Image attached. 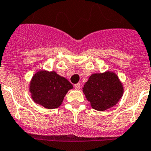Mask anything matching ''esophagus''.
<instances>
[{"mask_svg": "<svg viewBox=\"0 0 151 151\" xmlns=\"http://www.w3.org/2000/svg\"><path fill=\"white\" fill-rule=\"evenodd\" d=\"M74 88H75L76 90H79V89L81 88V83H76V84L74 85Z\"/></svg>", "mask_w": 151, "mask_h": 151, "instance_id": "1", "label": "esophagus"}]
</instances>
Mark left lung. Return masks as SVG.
<instances>
[{"instance_id": "8db88e82", "label": "left lung", "mask_w": 151, "mask_h": 151, "mask_svg": "<svg viewBox=\"0 0 151 151\" xmlns=\"http://www.w3.org/2000/svg\"><path fill=\"white\" fill-rule=\"evenodd\" d=\"M92 108L104 111L117 104L123 95V86L115 73L106 71L92 74L83 88Z\"/></svg>"}]
</instances>
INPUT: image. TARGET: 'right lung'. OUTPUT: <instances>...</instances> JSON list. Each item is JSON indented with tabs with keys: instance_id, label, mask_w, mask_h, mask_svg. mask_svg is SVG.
Masks as SVG:
<instances>
[{
	"instance_id": "add662e5",
	"label": "right lung",
	"mask_w": 151,
	"mask_h": 151,
	"mask_svg": "<svg viewBox=\"0 0 151 151\" xmlns=\"http://www.w3.org/2000/svg\"><path fill=\"white\" fill-rule=\"evenodd\" d=\"M73 88L71 83L55 71L40 70L34 74L29 90L33 101L49 109L61 106L68 91Z\"/></svg>"
}]
</instances>
